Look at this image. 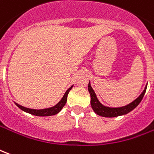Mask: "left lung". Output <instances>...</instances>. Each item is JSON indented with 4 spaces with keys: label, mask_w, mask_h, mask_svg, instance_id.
Wrapping results in <instances>:
<instances>
[{
    "label": "left lung",
    "mask_w": 154,
    "mask_h": 154,
    "mask_svg": "<svg viewBox=\"0 0 154 154\" xmlns=\"http://www.w3.org/2000/svg\"><path fill=\"white\" fill-rule=\"evenodd\" d=\"M146 89H147V86L145 87L143 92L141 93V95L137 99H135L127 106L121 107H108L103 106V104L100 103L96 96L95 92L93 91V89L91 87L90 82L88 83V91L91 95V106H92V109L97 115L102 116V117H106V118H114V117H118V116H121V115L127 114L129 112L133 110L141 103V101L146 92Z\"/></svg>",
    "instance_id": "8db88e82"
}]
</instances>
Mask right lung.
Instances as JSON below:
<instances>
[{
	"label": "right lung",
	"mask_w": 154,
	"mask_h": 154,
	"mask_svg": "<svg viewBox=\"0 0 154 154\" xmlns=\"http://www.w3.org/2000/svg\"><path fill=\"white\" fill-rule=\"evenodd\" d=\"M72 88V86L67 89V91L65 92V94H64V96H63V97L61 99V101H60L57 105H55L54 107L37 110V109H31V108H27V107H22V106L19 105V104H17V103H16V105H17V107H19V108H21L22 111H24V112H28V113H30V114L35 115V116L46 117V116H51V115H55V114H57V113H58L62 109V107L65 106V104H66V100H67V95H68L70 90H71Z\"/></svg>",
	"instance_id": "1"
}]
</instances>
